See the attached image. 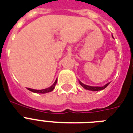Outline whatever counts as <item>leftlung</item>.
<instances>
[{"instance_id":"8db88e82","label":"left lung","mask_w":133,"mask_h":133,"mask_svg":"<svg viewBox=\"0 0 133 133\" xmlns=\"http://www.w3.org/2000/svg\"><path fill=\"white\" fill-rule=\"evenodd\" d=\"M79 83H80V85H81L82 87H83L85 89H86V90H90L92 91H98L103 90V89L107 87L108 85V84H109V83H107L106 85H105L104 86H103V87H94V86H89V85H85V84H83V83H81V81H79Z\"/></svg>"}]
</instances>
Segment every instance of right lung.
Segmentation results:
<instances>
[{"mask_svg":"<svg viewBox=\"0 0 133 133\" xmlns=\"http://www.w3.org/2000/svg\"><path fill=\"white\" fill-rule=\"evenodd\" d=\"M56 82H57V80H56V81H55L54 83L52 85V86H50V88H46V89H43V90H34V89H31V88H28V89L29 90L33 92L42 93V94H43V93L49 92H51V91L53 90L54 88V87H55V85L56 84Z\"/></svg>","mask_w":133,"mask_h":133,"instance_id":"1","label":"right lung"}]
</instances>
